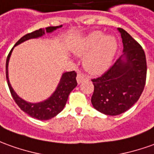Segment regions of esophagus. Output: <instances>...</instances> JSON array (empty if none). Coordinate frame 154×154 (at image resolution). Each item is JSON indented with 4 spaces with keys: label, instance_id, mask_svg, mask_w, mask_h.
Returning a JSON list of instances; mask_svg holds the SVG:
<instances>
[{
    "label": "esophagus",
    "instance_id": "1",
    "mask_svg": "<svg viewBox=\"0 0 154 154\" xmlns=\"http://www.w3.org/2000/svg\"><path fill=\"white\" fill-rule=\"evenodd\" d=\"M87 79H88V77H86L85 75H83V74H82V73H78V74H77V81L78 84H81L82 82L85 81Z\"/></svg>",
    "mask_w": 154,
    "mask_h": 154
}]
</instances>
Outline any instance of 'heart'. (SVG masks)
Here are the masks:
<instances>
[{
	"mask_svg": "<svg viewBox=\"0 0 154 154\" xmlns=\"http://www.w3.org/2000/svg\"><path fill=\"white\" fill-rule=\"evenodd\" d=\"M118 43L112 35H103L100 31L88 33L74 45L73 53L84 57L83 66L88 72L98 75L105 72L116 54Z\"/></svg>",
	"mask_w": 154,
	"mask_h": 154,
	"instance_id": "obj_1",
	"label": "heart"
}]
</instances>
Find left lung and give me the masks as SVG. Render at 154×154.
I'll return each instance as SVG.
<instances>
[{
  "label": "left lung",
  "mask_w": 154,
  "mask_h": 154,
  "mask_svg": "<svg viewBox=\"0 0 154 154\" xmlns=\"http://www.w3.org/2000/svg\"><path fill=\"white\" fill-rule=\"evenodd\" d=\"M123 54L102 77L93 79L91 99L95 109L107 116L128 110L140 98L147 76L146 55L142 46L124 29H118Z\"/></svg>",
  "instance_id": "1"
}]
</instances>
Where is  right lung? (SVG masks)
Returning <instances> with one entry per match:
<instances>
[{"mask_svg": "<svg viewBox=\"0 0 154 154\" xmlns=\"http://www.w3.org/2000/svg\"><path fill=\"white\" fill-rule=\"evenodd\" d=\"M62 25L60 26H56V27H48L45 29H39L38 30H36L33 33H28L22 37L16 43V45L11 49L9 55L7 58V62H6V76H7V81L9 89L11 92V96L13 99L15 100L17 104L19 106V108L27 113L29 116H30L33 118H36L38 120L40 121H47L50 120L51 118L57 116L60 112L62 111V109L65 107L68 96L70 93L77 87V73L74 71L72 72H66L62 73L61 77L60 79L59 83L56 87L55 90L52 93V94L47 98L46 99L37 102V103H31L28 102L25 99H22L19 97L17 94L16 93L14 89L12 88L10 80H9V74H8V64L10 60V57L11 55V52L13 49L18 45L27 41L31 38H38L43 37L45 35V33H51L56 29L61 28Z\"/></svg>", "mask_w": 154, "mask_h": 154, "instance_id": "right-lung-1", "label": "right lung"}]
</instances>
